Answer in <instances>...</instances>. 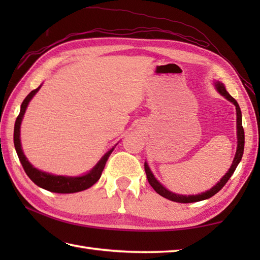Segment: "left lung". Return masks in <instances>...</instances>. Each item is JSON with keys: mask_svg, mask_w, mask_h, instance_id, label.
Segmentation results:
<instances>
[{"mask_svg": "<svg viewBox=\"0 0 260 260\" xmlns=\"http://www.w3.org/2000/svg\"><path fill=\"white\" fill-rule=\"evenodd\" d=\"M214 86H215V88H217V90H218L220 95H222L225 99H228L230 103H233L236 106V113H237V151H236V155H235V158L233 161V164H231V167L228 170V172L222 176L221 180H220L214 186H212L210 190H208L206 192H202V193H199V194H196V196H182V194H176V193L169 191L167 187H164L161 183H159V182L155 179V176H154V174L152 173V171H151L150 167H148L147 162H145L144 168H145V173H146V176H147L148 183L151 184V186L158 193L159 196H162L165 199H169V200H171V201L180 202V203H191V202H198V201L206 200V199L213 197L215 193H218L224 186V184L227 183L228 180L230 179V176L234 174L237 167H238L239 162L241 161L242 154H244V147H245V132H244V128H242V119H241L240 107H239V105H238V103H237L236 99L234 97H231L229 95V92L225 90V88H224L222 82L217 81L214 84Z\"/></svg>", "mask_w": 260, "mask_h": 260, "instance_id": "1", "label": "left lung"}]
</instances>
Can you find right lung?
I'll return each mask as SVG.
<instances>
[{
    "mask_svg": "<svg viewBox=\"0 0 260 260\" xmlns=\"http://www.w3.org/2000/svg\"><path fill=\"white\" fill-rule=\"evenodd\" d=\"M42 85L39 86L37 89L32 90L29 95L25 97L21 105V109H20V114L18 116V118L15 120V125H14V146H15V151L16 154H18L20 162L23 167L26 175L29 176L32 182L42 187V189L48 190L50 192L54 193H75V192H80L84 191L88 187L92 186L96 182L99 180L102 175L103 170L105 168V164H106L107 159L109 157L110 154L114 151V147L110 148V150L105 154V155L99 159V162L93 167L89 172L80 175V176H64V175H54L48 172H43L41 170H38L37 168L33 167V165L27 161L26 156L24 155L23 150L21 147V140H20V128H21V123L22 119H23L24 113L26 110L27 105H29L30 101L33 98V96L39 91Z\"/></svg>",
    "mask_w": 260,
    "mask_h": 260,
    "instance_id": "1",
    "label": "right lung"
}]
</instances>
